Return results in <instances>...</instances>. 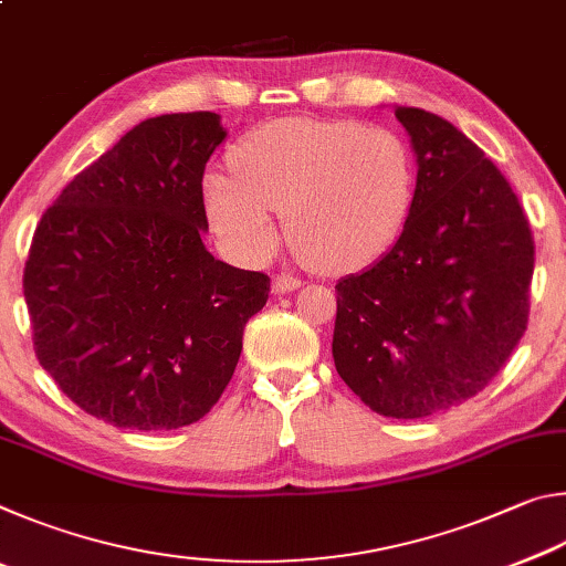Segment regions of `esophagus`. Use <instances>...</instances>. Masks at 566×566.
I'll return each instance as SVG.
<instances>
[{
	"instance_id": "34e87169",
	"label": "esophagus",
	"mask_w": 566,
	"mask_h": 566,
	"mask_svg": "<svg viewBox=\"0 0 566 566\" xmlns=\"http://www.w3.org/2000/svg\"><path fill=\"white\" fill-rule=\"evenodd\" d=\"M304 282L296 280V276H290V274H282V276H274L272 282V292L274 294H290L294 290H300Z\"/></svg>"
}]
</instances>
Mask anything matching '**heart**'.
Listing matches in <instances>:
<instances>
[{
    "instance_id": "1",
    "label": "heart",
    "mask_w": 566,
    "mask_h": 566,
    "mask_svg": "<svg viewBox=\"0 0 566 566\" xmlns=\"http://www.w3.org/2000/svg\"><path fill=\"white\" fill-rule=\"evenodd\" d=\"M232 169L202 177V207L229 254L264 262L274 252V209L286 237L329 272L379 260L409 222L417 167L407 139L381 124L286 117L239 142Z\"/></svg>"
}]
</instances>
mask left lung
<instances>
[{"label":"left lung","instance_id":"obj_1","mask_svg":"<svg viewBox=\"0 0 566 566\" xmlns=\"http://www.w3.org/2000/svg\"><path fill=\"white\" fill-rule=\"evenodd\" d=\"M417 195L387 254L337 282L334 367L377 415L421 419L482 391L524 337L534 242L520 199L467 134L395 104Z\"/></svg>","mask_w":566,"mask_h":566}]
</instances>
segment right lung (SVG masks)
<instances>
[{
    "label": "right lung",
    "instance_id": "right-lung-1",
    "mask_svg": "<svg viewBox=\"0 0 566 566\" xmlns=\"http://www.w3.org/2000/svg\"><path fill=\"white\" fill-rule=\"evenodd\" d=\"M214 112L147 119L62 189L24 266L36 359L87 415L165 432L202 419L270 276L214 260L202 177Z\"/></svg>",
    "mask_w": 566,
    "mask_h": 566
}]
</instances>
